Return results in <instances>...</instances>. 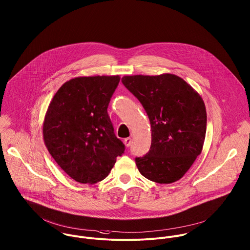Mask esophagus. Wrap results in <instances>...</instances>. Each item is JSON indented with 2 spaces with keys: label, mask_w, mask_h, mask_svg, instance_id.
Here are the masks:
<instances>
[{
  "label": "esophagus",
  "mask_w": 250,
  "mask_h": 250,
  "mask_svg": "<svg viewBox=\"0 0 250 250\" xmlns=\"http://www.w3.org/2000/svg\"><path fill=\"white\" fill-rule=\"evenodd\" d=\"M124 143H125V147H129L130 145H131V138H125V140H124Z\"/></svg>",
  "instance_id": "esophagus-1"
}]
</instances>
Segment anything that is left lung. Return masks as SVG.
Segmentation results:
<instances>
[{"label":"left lung","mask_w":250,"mask_h":250,"mask_svg":"<svg viewBox=\"0 0 250 250\" xmlns=\"http://www.w3.org/2000/svg\"><path fill=\"white\" fill-rule=\"evenodd\" d=\"M122 82L150 119V150L135 158L139 172L158 184L180 180L203 149L207 112L202 98L183 78L169 73L124 76Z\"/></svg>","instance_id":"1"}]
</instances>
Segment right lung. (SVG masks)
Returning <instances> with one entry per match:
<instances>
[{
	"instance_id": "obj_1",
	"label": "right lung",
	"mask_w": 250,
	"mask_h": 250,
	"mask_svg": "<svg viewBox=\"0 0 250 250\" xmlns=\"http://www.w3.org/2000/svg\"><path fill=\"white\" fill-rule=\"evenodd\" d=\"M120 76H84L65 82L51 100L43 122L45 146L74 181L105 179L125 145L116 137L107 108Z\"/></svg>"
}]
</instances>
